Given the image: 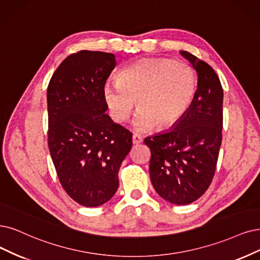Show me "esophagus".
<instances>
[{
  "mask_svg": "<svg viewBox=\"0 0 260 260\" xmlns=\"http://www.w3.org/2000/svg\"><path fill=\"white\" fill-rule=\"evenodd\" d=\"M142 142V137L137 135V134H134L133 135V143L134 145H138V143Z\"/></svg>",
  "mask_w": 260,
  "mask_h": 260,
  "instance_id": "34e87169",
  "label": "esophagus"
}]
</instances>
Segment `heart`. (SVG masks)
<instances>
[{"label":"heart","mask_w":260,"mask_h":260,"mask_svg":"<svg viewBox=\"0 0 260 260\" xmlns=\"http://www.w3.org/2000/svg\"><path fill=\"white\" fill-rule=\"evenodd\" d=\"M197 77L193 67L170 59H146L124 69L106 82L103 95L112 119L126 121L137 100L134 126L148 131L175 126L194 102Z\"/></svg>","instance_id":"heart-1"}]
</instances>
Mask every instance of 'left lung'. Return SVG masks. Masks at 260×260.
<instances>
[{
  "instance_id": "left-lung-1",
  "label": "left lung",
  "mask_w": 260,
  "mask_h": 260,
  "mask_svg": "<svg viewBox=\"0 0 260 260\" xmlns=\"http://www.w3.org/2000/svg\"><path fill=\"white\" fill-rule=\"evenodd\" d=\"M182 56L197 72L195 99L170 131L147 137L150 178L156 193L175 205H188L204 195L214 177L222 143L223 88L214 70L187 51Z\"/></svg>"
}]
</instances>
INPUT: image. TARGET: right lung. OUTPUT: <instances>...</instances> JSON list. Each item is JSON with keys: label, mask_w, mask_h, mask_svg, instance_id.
Instances as JSON below:
<instances>
[{"label": "right lung", "mask_w": 260, "mask_h": 260, "mask_svg": "<svg viewBox=\"0 0 260 260\" xmlns=\"http://www.w3.org/2000/svg\"><path fill=\"white\" fill-rule=\"evenodd\" d=\"M117 65L112 53L69 55L47 89L48 147L64 190L84 207H99L119 187V169L132 133L107 113L103 89Z\"/></svg>", "instance_id": "1"}]
</instances>
